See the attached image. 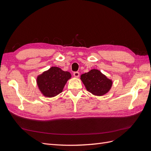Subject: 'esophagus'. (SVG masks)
Returning a JSON list of instances; mask_svg holds the SVG:
<instances>
[{
  "mask_svg": "<svg viewBox=\"0 0 151 151\" xmlns=\"http://www.w3.org/2000/svg\"><path fill=\"white\" fill-rule=\"evenodd\" d=\"M74 76L75 77H79V72H74Z\"/></svg>",
  "mask_w": 151,
  "mask_h": 151,
  "instance_id": "obj_1",
  "label": "esophagus"
}]
</instances>
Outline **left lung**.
Returning <instances> with one entry per match:
<instances>
[{"instance_id":"1","label":"left lung","mask_w":151,"mask_h":151,"mask_svg":"<svg viewBox=\"0 0 151 151\" xmlns=\"http://www.w3.org/2000/svg\"><path fill=\"white\" fill-rule=\"evenodd\" d=\"M81 79L87 91L93 95L101 96L110 90L113 82L97 69H92L82 74Z\"/></svg>"}]
</instances>
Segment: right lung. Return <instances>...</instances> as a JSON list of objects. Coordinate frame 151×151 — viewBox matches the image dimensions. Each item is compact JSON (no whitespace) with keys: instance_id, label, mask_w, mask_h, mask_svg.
Masks as SVG:
<instances>
[{"instance_id":"obj_1","label":"right lung","mask_w":151,"mask_h":151,"mask_svg":"<svg viewBox=\"0 0 151 151\" xmlns=\"http://www.w3.org/2000/svg\"><path fill=\"white\" fill-rule=\"evenodd\" d=\"M70 78V72L57 67H52L37 77L36 83L43 96L52 98L62 92L67 81Z\"/></svg>"}]
</instances>
